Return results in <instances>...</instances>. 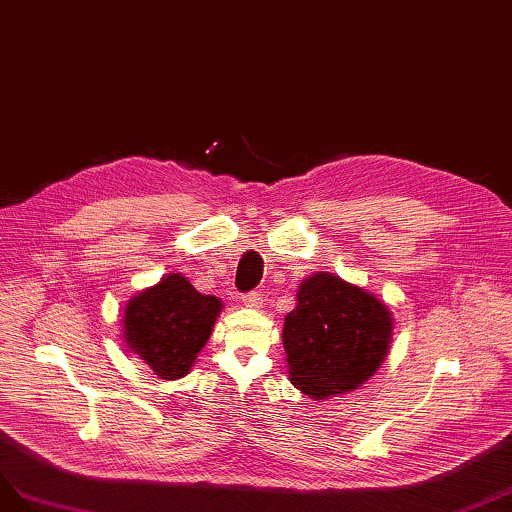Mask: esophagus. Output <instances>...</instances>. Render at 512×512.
<instances>
[{"mask_svg":"<svg viewBox=\"0 0 512 512\" xmlns=\"http://www.w3.org/2000/svg\"><path fill=\"white\" fill-rule=\"evenodd\" d=\"M244 306H251V309H259L264 304V298H261V291H248V294L242 296Z\"/></svg>","mask_w":512,"mask_h":512,"instance_id":"1","label":"esophagus"}]
</instances>
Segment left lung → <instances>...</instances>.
Listing matches in <instances>:
<instances>
[{
    "mask_svg": "<svg viewBox=\"0 0 512 512\" xmlns=\"http://www.w3.org/2000/svg\"><path fill=\"white\" fill-rule=\"evenodd\" d=\"M296 296L283 328L291 384L326 399L367 382L390 345L386 304L326 272L306 279Z\"/></svg>",
    "mask_w": 512,
    "mask_h": 512,
    "instance_id": "left-lung-1",
    "label": "left lung"
}]
</instances>
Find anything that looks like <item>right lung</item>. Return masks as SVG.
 <instances>
[{"label": "right lung", "instance_id": "add662e5", "mask_svg": "<svg viewBox=\"0 0 512 512\" xmlns=\"http://www.w3.org/2000/svg\"><path fill=\"white\" fill-rule=\"evenodd\" d=\"M221 306V300L199 294L184 276L169 274L128 302L124 337L160 379L182 377L210 339Z\"/></svg>", "mask_w": 512, "mask_h": 512}]
</instances>
